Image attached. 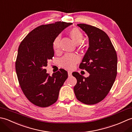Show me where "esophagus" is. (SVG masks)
Masks as SVG:
<instances>
[{
    "label": "esophagus",
    "instance_id": "34e87169",
    "mask_svg": "<svg viewBox=\"0 0 132 132\" xmlns=\"http://www.w3.org/2000/svg\"><path fill=\"white\" fill-rule=\"evenodd\" d=\"M68 75H69V77L71 76V75H72V72H71V71H68Z\"/></svg>",
    "mask_w": 132,
    "mask_h": 132
}]
</instances>
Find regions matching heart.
Masks as SVG:
<instances>
[{
    "label": "heart",
    "instance_id": "heart-1",
    "mask_svg": "<svg viewBox=\"0 0 132 132\" xmlns=\"http://www.w3.org/2000/svg\"><path fill=\"white\" fill-rule=\"evenodd\" d=\"M69 34L75 44L80 45L83 41V33L77 28H74L70 30ZM60 36H57L53 42V49L55 53H58L60 51ZM79 60V57L76 54H67L61 59L60 64V66L64 69L71 70L74 68Z\"/></svg>",
    "mask_w": 132,
    "mask_h": 132
}]
</instances>
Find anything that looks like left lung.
Instances as JSON below:
<instances>
[{
  "label": "left lung",
  "mask_w": 132,
  "mask_h": 132,
  "mask_svg": "<svg viewBox=\"0 0 132 132\" xmlns=\"http://www.w3.org/2000/svg\"><path fill=\"white\" fill-rule=\"evenodd\" d=\"M87 35L89 47L79 68L89 73L85 78L77 72L72 75L77 83L74 91L77 99L85 104L100 102L112 87L117 75V57L108 36L97 27L86 24H77Z\"/></svg>",
  "instance_id": "left-lung-1"
}]
</instances>
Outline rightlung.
I'll list each match as a JSON object with an SVG mask.
<instances>
[{
	"mask_svg": "<svg viewBox=\"0 0 132 132\" xmlns=\"http://www.w3.org/2000/svg\"><path fill=\"white\" fill-rule=\"evenodd\" d=\"M71 24L57 21L41 25L29 32L19 46L15 68L19 85L25 96L36 106L47 107L57 102L68 77L62 69L50 76L45 68L54 54L53 41Z\"/></svg>",
	"mask_w": 132,
	"mask_h": 132,
	"instance_id": "right-lung-1",
	"label": "right lung"
}]
</instances>
